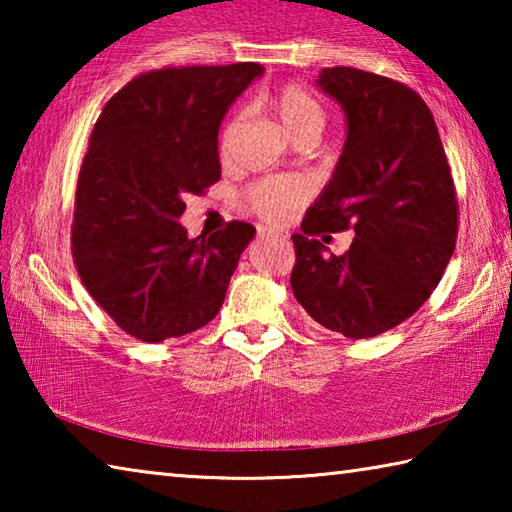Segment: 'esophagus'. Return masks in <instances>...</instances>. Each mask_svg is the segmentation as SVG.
<instances>
[{
	"label": "esophagus",
	"instance_id": "esophagus-1",
	"mask_svg": "<svg viewBox=\"0 0 512 512\" xmlns=\"http://www.w3.org/2000/svg\"><path fill=\"white\" fill-rule=\"evenodd\" d=\"M257 232H259V237H262V239H264V237H273V232L266 230V228H259Z\"/></svg>",
	"mask_w": 512,
	"mask_h": 512
}]
</instances>
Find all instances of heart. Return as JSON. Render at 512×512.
<instances>
[{
	"mask_svg": "<svg viewBox=\"0 0 512 512\" xmlns=\"http://www.w3.org/2000/svg\"><path fill=\"white\" fill-rule=\"evenodd\" d=\"M271 110L280 121L293 142L314 140L318 142L320 133L327 124V112L314 94L298 83H287L275 90L271 97ZM246 112H237L219 135V151L225 155L237 140V133L244 124ZM311 196V183L302 176H271L257 180L248 187L246 203L257 216L268 223H282L291 212L305 205Z\"/></svg>",
	"mask_w": 512,
	"mask_h": 512,
	"instance_id": "1",
	"label": "heart"
}]
</instances>
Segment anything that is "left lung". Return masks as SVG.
Segmentation results:
<instances>
[{"label": "left lung", "mask_w": 512, "mask_h": 512, "mask_svg": "<svg viewBox=\"0 0 512 512\" xmlns=\"http://www.w3.org/2000/svg\"><path fill=\"white\" fill-rule=\"evenodd\" d=\"M318 88L348 119V137L318 201L293 235V296L348 339H370L413 316L452 259L456 189L436 121L415 90L354 67H325ZM355 230L348 254L315 239Z\"/></svg>", "instance_id": "8db88e82"}]
</instances>
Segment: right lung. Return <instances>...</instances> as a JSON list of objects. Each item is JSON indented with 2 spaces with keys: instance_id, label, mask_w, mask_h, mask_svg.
Instances as JSON below:
<instances>
[{
  "instance_id": "right-lung-1",
  "label": "right lung",
  "mask_w": 512,
  "mask_h": 512,
  "mask_svg": "<svg viewBox=\"0 0 512 512\" xmlns=\"http://www.w3.org/2000/svg\"><path fill=\"white\" fill-rule=\"evenodd\" d=\"M264 67H164L135 76L94 124L76 185L72 255L97 305L144 343L219 314L255 228L230 221L189 239L187 194L221 178L219 126Z\"/></svg>"
}]
</instances>
